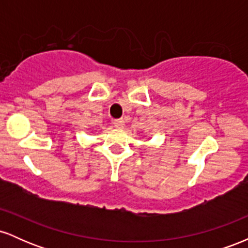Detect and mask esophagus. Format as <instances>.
Segmentation results:
<instances>
[{
    "label": "esophagus",
    "instance_id": "esophagus-1",
    "mask_svg": "<svg viewBox=\"0 0 248 248\" xmlns=\"http://www.w3.org/2000/svg\"><path fill=\"white\" fill-rule=\"evenodd\" d=\"M113 124H114V126L118 127V128H124V124H124V119H116V120L113 121Z\"/></svg>",
    "mask_w": 248,
    "mask_h": 248
}]
</instances>
